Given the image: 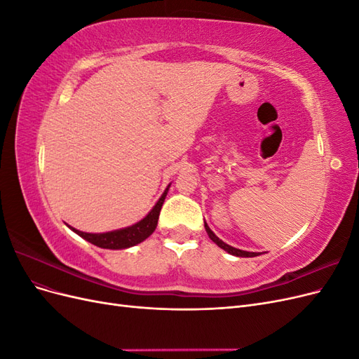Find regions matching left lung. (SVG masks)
<instances>
[{
    "mask_svg": "<svg viewBox=\"0 0 359 359\" xmlns=\"http://www.w3.org/2000/svg\"><path fill=\"white\" fill-rule=\"evenodd\" d=\"M205 229H206V233H208V236L211 238V240L219 245L220 248H223V250H226L227 253H231V255H235V256H240V257H255V256H259V253H252V252H244V250H238V248H233V247H231V245H227L226 243H223L220 238H217L215 235H214V232L210 229L208 227V224L205 223Z\"/></svg>",
    "mask_w": 359,
    "mask_h": 359,
    "instance_id": "left-lung-1",
    "label": "left lung"
}]
</instances>
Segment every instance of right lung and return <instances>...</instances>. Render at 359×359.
I'll list each match as a JSON object with an SVG mask.
<instances>
[{"label":"right lung","mask_w":359,"mask_h":359,"mask_svg":"<svg viewBox=\"0 0 359 359\" xmlns=\"http://www.w3.org/2000/svg\"><path fill=\"white\" fill-rule=\"evenodd\" d=\"M168 190H169V187L165 190V193L161 194V198L158 199L154 208L151 210V212L145 217L144 220H140L139 223L130 226V227H126V229L106 232V233H86V232L76 231V229H73V227H70V229H73L76 233L81 235L83 240L90 241L91 244H94L97 247H102V248L119 250V248L133 247L139 243H142L144 240H147V238L156 231L161 205H163V202H165Z\"/></svg>","instance_id":"right-lung-1"}]
</instances>
